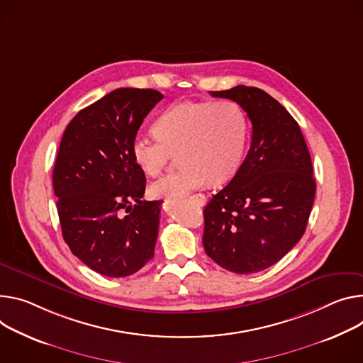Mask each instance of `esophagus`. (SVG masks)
Here are the masks:
<instances>
[{
    "label": "esophagus",
    "mask_w": 363,
    "mask_h": 363,
    "mask_svg": "<svg viewBox=\"0 0 363 363\" xmlns=\"http://www.w3.org/2000/svg\"><path fill=\"white\" fill-rule=\"evenodd\" d=\"M192 200H194L196 204H200V206H206V203H207L206 195H203V194H196V195H194V196H192Z\"/></svg>",
    "instance_id": "34e87169"
}]
</instances>
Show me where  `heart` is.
<instances>
[{
    "instance_id": "heart-1",
    "label": "heart",
    "mask_w": 363,
    "mask_h": 363,
    "mask_svg": "<svg viewBox=\"0 0 363 363\" xmlns=\"http://www.w3.org/2000/svg\"><path fill=\"white\" fill-rule=\"evenodd\" d=\"M155 138L139 135L131 155L150 177L162 172L172 150L182 167L159 178L150 191L159 199H179L210 181L232 178L245 157L249 121L235 101H182L164 110L153 124Z\"/></svg>"
}]
</instances>
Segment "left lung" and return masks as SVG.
Returning a JSON list of instances; mask_svg holds the SVG:
<instances>
[{
    "label": "left lung",
    "instance_id": "1",
    "mask_svg": "<svg viewBox=\"0 0 363 363\" xmlns=\"http://www.w3.org/2000/svg\"><path fill=\"white\" fill-rule=\"evenodd\" d=\"M210 94L246 111L252 143L236 175L204 208V249L230 272H260L306 232L315 195L310 152L298 123L265 91L238 85Z\"/></svg>",
    "mask_w": 363,
    "mask_h": 363
}]
</instances>
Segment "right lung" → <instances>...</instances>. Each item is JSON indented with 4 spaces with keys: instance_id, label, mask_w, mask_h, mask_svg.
I'll return each instance as SVG.
<instances>
[{
    "instance_id": "add662e5",
    "label": "right lung",
    "mask_w": 363,
    "mask_h": 363,
    "mask_svg": "<svg viewBox=\"0 0 363 363\" xmlns=\"http://www.w3.org/2000/svg\"><path fill=\"white\" fill-rule=\"evenodd\" d=\"M163 95L118 88L81 110L62 136L53 189L62 236L92 271L128 277L155 255L162 201H142L146 177L131 155Z\"/></svg>"
}]
</instances>
